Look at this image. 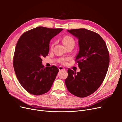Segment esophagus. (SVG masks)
<instances>
[{
    "instance_id": "34e87169",
    "label": "esophagus",
    "mask_w": 122,
    "mask_h": 122,
    "mask_svg": "<svg viewBox=\"0 0 122 122\" xmlns=\"http://www.w3.org/2000/svg\"><path fill=\"white\" fill-rule=\"evenodd\" d=\"M58 69L60 71H61V70H65V69L62 67H60L58 68Z\"/></svg>"
}]
</instances>
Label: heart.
<instances>
[{"mask_svg":"<svg viewBox=\"0 0 122 122\" xmlns=\"http://www.w3.org/2000/svg\"><path fill=\"white\" fill-rule=\"evenodd\" d=\"M62 41L64 45L66 47H68L70 46H74L75 45V40L72 36H64L63 38L62 39ZM54 46V43L52 44V45H51V48H52ZM70 60L69 58H61L58 61L61 64H65L66 62L68 61H69Z\"/></svg>","mask_w":122,"mask_h":122,"instance_id":"heart-1","label":"heart"}]
</instances>
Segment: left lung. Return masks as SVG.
Instances as JSON below:
<instances>
[{"label": "left lung", "mask_w": 122, "mask_h": 122, "mask_svg": "<svg viewBox=\"0 0 122 122\" xmlns=\"http://www.w3.org/2000/svg\"><path fill=\"white\" fill-rule=\"evenodd\" d=\"M68 31L78 39L79 51L75 61L80 71L69 69L65 84L70 93L86 97L96 91L104 80L108 69L109 52L105 41L96 32L85 28Z\"/></svg>", "instance_id": "8db88e82"}]
</instances>
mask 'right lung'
<instances>
[{
	"instance_id": "add662e5",
	"label": "right lung",
	"mask_w": 122,
	"mask_h": 122,
	"mask_svg": "<svg viewBox=\"0 0 122 122\" xmlns=\"http://www.w3.org/2000/svg\"><path fill=\"white\" fill-rule=\"evenodd\" d=\"M62 30L39 26L26 31L18 40L14 69L18 81L28 93L41 95L50 90L59 70L55 66L44 68L42 58L48 54L50 40Z\"/></svg>"
}]
</instances>
